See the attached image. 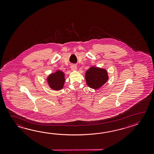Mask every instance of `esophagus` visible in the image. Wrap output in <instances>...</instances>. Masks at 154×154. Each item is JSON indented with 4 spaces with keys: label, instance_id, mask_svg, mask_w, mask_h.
I'll use <instances>...</instances> for the list:
<instances>
[{
    "label": "esophagus",
    "instance_id": "obj_1",
    "mask_svg": "<svg viewBox=\"0 0 154 154\" xmlns=\"http://www.w3.org/2000/svg\"><path fill=\"white\" fill-rule=\"evenodd\" d=\"M70 68L72 70H76L77 69V66L75 65V64H72V65L70 66Z\"/></svg>",
    "mask_w": 154,
    "mask_h": 154
}]
</instances>
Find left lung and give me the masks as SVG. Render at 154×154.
Instances as JSON below:
<instances>
[{
    "mask_svg": "<svg viewBox=\"0 0 154 154\" xmlns=\"http://www.w3.org/2000/svg\"><path fill=\"white\" fill-rule=\"evenodd\" d=\"M108 73L107 70L99 67L91 66L85 72V80L89 88L98 89L107 82Z\"/></svg>",
    "mask_w": 154,
    "mask_h": 154,
    "instance_id": "1",
    "label": "left lung"
}]
</instances>
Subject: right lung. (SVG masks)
<instances>
[{
  "instance_id": "add662e5",
  "label": "right lung",
  "mask_w": 154,
  "mask_h": 154,
  "mask_svg": "<svg viewBox=\"0 0 154 154\" xmlns=\"http://www.w3.org/2000/svg\"><path fill=\"white\" fill-rule=\"evenodd\" d=\"M65 80V74L60 70H57L56 72L51 74L47 78L49 88L56 91L63 88Z\"/></svg>"
}]
</instances>
